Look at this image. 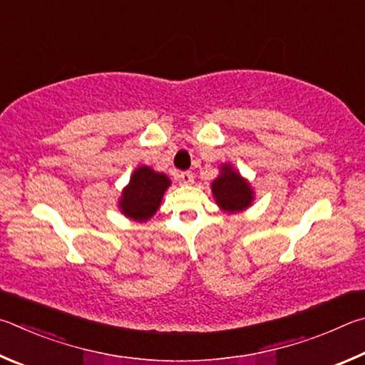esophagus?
<instances>
[{"label":"esophagus","mask_w":365,"mask_h":365,"mask_svg":"<svg viewBox=\"0 0 365 365\" xmlns=\"http://www.w3.org/2000/svg\"><path fill=\"white\" fill-rule=\"evenodd\" d=\"M178 178H179V181H181V184H184V186H189V184L194 182V175L190 171H184Z\"/></svg>","instance_id":"34e87169"}]
</instances>
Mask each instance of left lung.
Wrapping results in <instances>:
<instances>
[{
	"label": "left lung",
	"mask_w": 365,
	"mask_h": 365,
	"mask_svg": "<svg viewBox=\"0 0 365 365\" xmlns=\"http://www.w3.org/2000/svg\"><path fill=\"white\" fill-rule=\"evenodd\" d=\"M212 192L218 207L226 213H237L248 208L255 195L250 182L227 163L221 166L220 176L212 182Z\"/></svg>",
	"instance_id": "8db88e82"
}]
</instances>
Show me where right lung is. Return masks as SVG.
<instances>
[{
	"label": "right lung",
	"mask_w": 365,
	"mask_h": 365,
	"mask_svg": "<svg viewBox=\"0 0 365 365\" xmlns=\"http://www.w3.org/2000/svg\"><path fill=\"white\" fill-rule=\"evenodd\" d=\"M170 184V178L163 173L153 171L144 165L139 166L130 178V184L121 192L118 200L121 213L139 222L150 220L160 208Z\"/></svg>",
	"instance_id": "right-lung-1"
}]
</instances>
